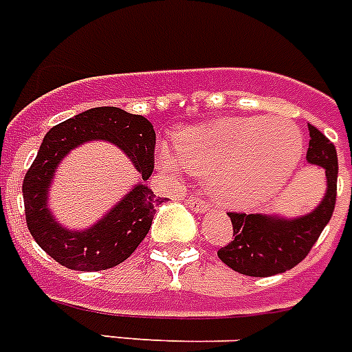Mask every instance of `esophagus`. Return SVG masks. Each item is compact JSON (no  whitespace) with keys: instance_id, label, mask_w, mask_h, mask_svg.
<instances>
[{"instance_id":"1","label":"esophagus","mask_w":352,"mask_h":352,"mask_svg":"<svg viewBox=\"0 0 352 352\" xmlns=\"http://www.w3.org/2000/svg\"><path fill=\"white\" fill-rule=\"evenodd\" d=\"M187 206L192 210V212H197V213H203V212H206V210L210 208L208 203H206L205 199H201V197H197V196L188 197V199H187Z\"/></svg>"}]
</instances>
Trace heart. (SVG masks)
I'll use <instances>...</instances> for the list:
<instances>
[{
    "label": "heart",
    "mask_w": 352,
    "mask_h": 352,
    "mask_svg": "<svg viewBox=\"0 0 352 352\" xmlns=\"http://www.w3.org/2000/svg\"><path fill=\"white\" fill-rule=\"evenodd\" d=\"M301 133L276 119L236 117L183 131L176 153L158 151V165L167 173L185 167L212 178L215 199L231 208H248L283 187L302 158Z\"/></svg>",
    "instance_id": "obj_1"
}]
</instances>
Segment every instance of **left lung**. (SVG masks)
<instances>
[{
	"label": "left lung",
	"mask_w": 352,
	"mask_h": 352,
	"mask_svg": "<svg viewBox=\"0 0 352 352\" xmlns=\"http://www.w3.org/2000/svg\"><path fill=\"white\" fill-rule=\"evenodd\" d=\"M310 146L306 158L326 169L327 192L322 203L305 217L278 219L260 213L230 212L233 240L217 256L233 270L254 278L281 274L301 263L329 222L336 203L338 158L333 142L315 126L308 124Z\"/></svg>",
	"instance_id": "1"
}]
</instances>
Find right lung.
I'll list each match as a JSON object with an SVG mask.
<instances>
[{"instance_id":"obj_1","label":"right lung","mask_w":352,"mask_h":352,"mask_svg":"<svg viewBox=\"0 0 352 352\" xmlns=\"http://www.w3.org/2000/svg\"><path fill=\"white\" fill-rule=\"evenodd\" d=\"M110 140L122 147L143 174L140 184L107 218L85 232L60 228L45 206V194L56 165L67 153L87 140ZM153 124L142 116L121 108L99 107L53 126L23 179L26 224L38 245L60 265L73 270H104L122 263L146 239L155 206L167 201L146 185L155 167Z\"/></svg>"}]
</instances>
